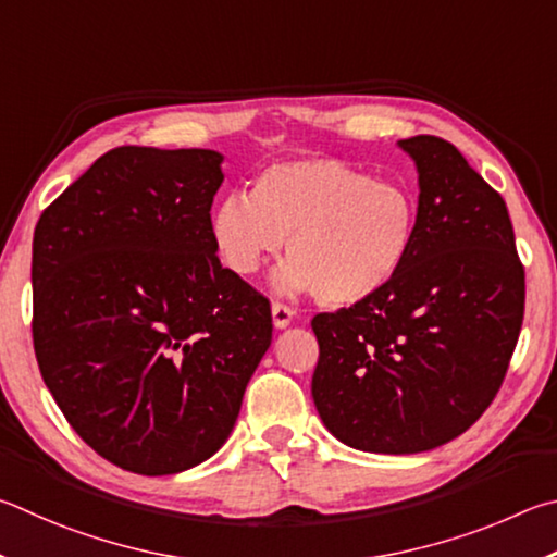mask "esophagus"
Masks as SVG:
<instances>
[{"label": "esophagus", "mask_w": 557, "mask_h": 557, "mask_svg": "<svg viewBox=\"0 0 557 557\" xmlns=\"http://www.w3.org/2000/svg\"><path fill=\"white\" fill-rule=\"evenodd\" d=\"M294 313H296V310L290 308L288 304H281V300H276V304L271 306V318H273V325H276V327H286L290 320H294Z\"/></svg>", "instance_id": "1"}]
</instances>
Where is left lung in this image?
Here are the masks:
<instances>
[{"instance_id":"obj_1","label":"left lung","mask_w":557,"mask_h":557,"mask_svg":"<svg viewBox=\"0 0 557 557\" xmlns=\"http://www.w3.org/2000/svg\"><path fill=\"white\" fill-rule=\"evenodd\" d=\"M210 149L116 146L34 232V349L73 431L126 472L190 470L227 443L271 345V306L222 269Z\"/></svg>"}]
</instances>
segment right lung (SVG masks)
<instances>
[{
  "instance_id": "add662e5",
  "label": "right lung",
  "mask_w": 557,
  "mask_h": 557,
  "mask_svg": "<svg viewBox=\"0 0 557 557\" xmlns=\"http://www.w3.org/2000/svg\"><path fill=\"white\" fill-rule=\"evenodd\" d=\"M418 169L416 224L392 278L313 318V401L337 441L411 455L465 433L519 343L525 273L509 210L450 141L398 144Z\"/></svg>"
}]
</instances>
